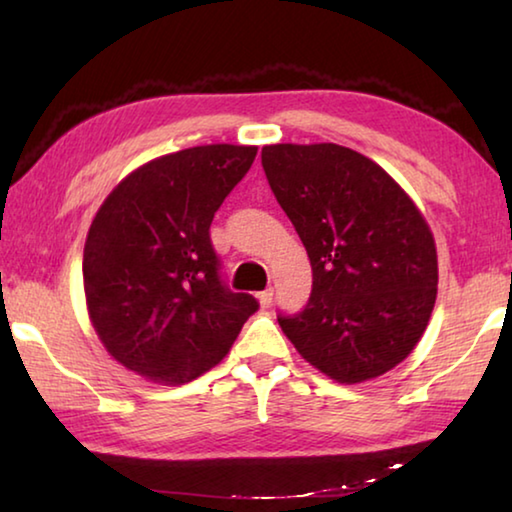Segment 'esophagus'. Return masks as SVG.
Returning <instances> with one entry per match:
<instances>
[{
  "mask_svg": "<svg viewBox=\"0 0 512 512\" xmlns=\"http://www.w3.org/2000/svg\"><path fill=\"white\" fill-rule=\"evenodd\" d=\"M257 302H259V307H271V302H273V289H266V291H262V293H257Z\"/></svg>",
  "mask_w": 512,
  "mask_h": 512,
  "instance_id": "esophagus-1",
  "label": "esophagus"
}]
</instances>
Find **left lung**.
I'll return each mask as SVG.
<instances>
[{"label": "left lung", "mask_w": 512, "mask_h": 512, "mask_svg": "<svg viewBox=\"0 0 512 512\" xmlns=\"http://www.w3.org/2000/svg\"><path fill=\"white\" fill-rule=\"evenodd\" d=\"M262 167L314 273L305 311L277 318L282 332L339 384L393 370L422 339L438 293L420 207L377 162L332 142L266 144Z\"/></svg>", "instance_id": "left-lung-1"}]
</instances>
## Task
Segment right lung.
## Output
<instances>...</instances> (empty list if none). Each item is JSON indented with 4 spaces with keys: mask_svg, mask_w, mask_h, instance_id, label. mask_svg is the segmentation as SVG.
Here are the masks:
<instances>
[{
    "mask_svg": "<svg viewBox=\"0 0 512 512\" xmlns=\"http://www.w3.org/2000/svg\"><path fill=\"white\" fill-rule=\"evenodd\" d=\"M257 146L203 144L144 162L94 214L83 248L90 323L121 366L162 386L212 370L257 300L219 280L210 223Z\"/></svg>",
    "mask_w": 512,
    "mask_h": 512,
    "instance_id": "add662e5",
    "label": "right lung"
}]
</instances>
